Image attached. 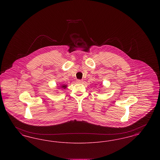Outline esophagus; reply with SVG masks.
I'll return each instance as SVG.
<instances>
[{
	"mask_svg": "<svg viewBox=\"0 0 160 160\" xmlns=\"http://www.w3.org/2000/svg\"><path fill=\"white\" fill-rule=\"evenodd\" d=\"M77 82L78 83H82L83 82V80H79V79H77Z\"/></svg>",
	"mask_w": 160,
	"mask_h": 160,
	"instance_id": "1",
	"label": "esophagus"
}]
</instances>
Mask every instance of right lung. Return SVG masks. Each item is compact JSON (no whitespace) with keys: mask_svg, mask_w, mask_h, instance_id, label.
I'll use <instances>...</instances> for the list:
<instances>
[{"mask_svg":"<svg viewBox=\"0 0 160 160\" xmlns=\"http://www.w3.org/2000/svg\"><path fill=\"white\" fill-rule=\"evenodd\" d=\"M67 87V85H65V84H63V85H62V86H61V88H62V89H65Z\"/></svg>","mask_w":160,"mask_h":160,"instance_id":"obj_1","label":"right lung"}]
</instances>
